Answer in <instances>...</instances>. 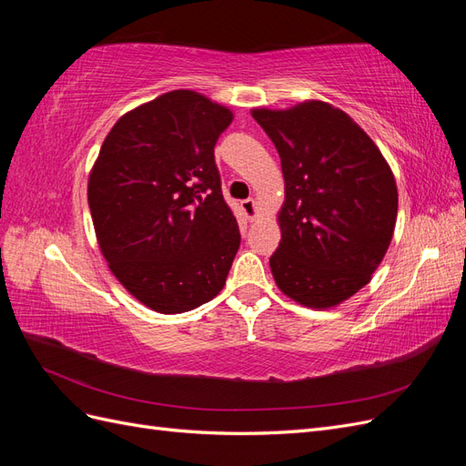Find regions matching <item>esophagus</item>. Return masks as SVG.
I'll return each instance as SVG.
<instances>
[{
  "instance_id": "obj_1",
  "label": "esophagus",
  "mask_w": 466,
  "mask_h": 466,
  "mask_svg": "<svg viewBox=\"0 0 466 466\" xmlns=\"http://www.w3.org/2000/svg\"><path fill=\"white\" fill-rule=\"evenodd\" d=\"M241 209L245 211V216H247L248 219H255L257 214H258V211H257V202L252 200V198H247L245 202H241Z\"/></svg>"
}]
</instances>
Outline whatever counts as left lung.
Instances as JSON below:
<instances>
[{
    "instance_id": "1",
    "label": "left lung",
    "mask_w": 466,
    "mask_h": 466,
    "mask_svg": "<svg viewBox=\"0 0 466 466\" xmlns=\"http://www.w3.org/2000/svg\"><path fill=\"white\" fill-rule=\"evenodd\" d=\"M281 159L276 286L311 309L340 305L370 284L397 223L399 192L383 153L344 110L305 101L252 110Z\"/></svg>"
}]
</instances>
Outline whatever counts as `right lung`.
Masks as SVG:
<instances>
[{
  "label": "right lung",
  "instance_id": "add662e5",
  "mask_svg": "<svg viewBox=\"0 0 466 466\" xmlns=\"http://www.w3.org/2000/svg\"><path fill=\"white\" fill-rule=\"evenodd\" d=\"M233 112L178 89L126 112L91 168L87 200L110 272L137 301L185 313L223 289L241 233L214 159Z\"/></svg>",
  "mask_w": 466,
  "mask_h": 466
}]
</instances>
